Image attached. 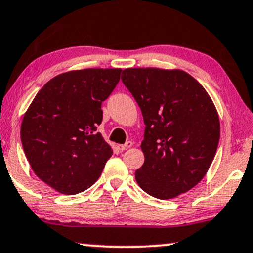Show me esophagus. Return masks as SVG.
<instances>
[{"label":"esophagus","mask_w":253,"mask_h":253,"mask_svg":"<svg viewBox=\"0 0 253 253\" xmlns=\"http://www.w3.org/2000/svg\"><path fill=\"white\" fill-rule=\"evenodd\" d=\"M132 146H133V142L132 141H127L125 145H119L118 148L120 151H126V150H128V148L132 147Z\"/></svg>","instance_id":"34e87169"}]
</instances>
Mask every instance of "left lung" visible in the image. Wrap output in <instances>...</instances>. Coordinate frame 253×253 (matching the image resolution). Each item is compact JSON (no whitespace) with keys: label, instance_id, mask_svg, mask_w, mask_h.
Here are the masks:
<instances>
[{"label":"left lung","instance_id":"obj_1","mask_svg":"<svg viewBox=\"0 0 253 253\" xmlns=\"http://www.w3.org/2000/svg\"><path fill=\"white\" fill-rule=\"evenodd\" d=\"M121 80L144 117V165L135 171L141 190L172 199L193 188L208 173L220 138L213 101L181 69L127 68Z\"/></svg>","mask_w":253,"mask_h":253}]
</instances>
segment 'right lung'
<instances>
[{"label": "right lung", "instance_id": "add662e5", "mask_svg": "<svg viewBox=\"0 0 253 253\" xmlns=\"http://www.w3.org/2000/svg\"><path fill=\"white\" fill-rule=\"evenodd\" d=\"M120 68H87L56 75L36 94L21 124V141L36 175L57 192L80 193L101 175L113 150L96 132L101 103Z\"/></svg>", "mask_w": 253, "mask_h": 253}]
</instances>
